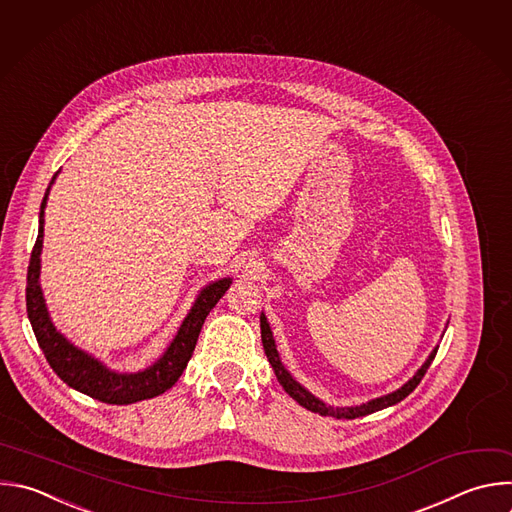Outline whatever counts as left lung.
Here are the masks:
<instances>
[{"label":"left lung","instance_id":"left-lung-1","mask_svg":"<svg viewBox=\"0 0 512 512\" xmlns=\"http://www.w3.org/2000/svg\"><path fill=\"white\" fill-rule=\"evenodd\" d=\"M261 321V342H263V350H265V356L279 380V384L283 386V390L303 408L319 414V416H331V418H337V420H354V418H360V416H368V414H374L378 410H384V408H390L398 402H402L406 396H410V392L416 390V386L422 382L426 370L430 368L436 352H438V346L430 352V356L426 358V362L418 368V372L404 384L400 386L398 390L386 394V396H380V398H374V400H368L366 404H358V406H329L325 404L323 400H319L317 396H313L307 388H303L291 374L289 370L283 366L281 358H279V352H277V346H275V339H273V331L269 327V321L265 317V313H261L259 317Z\"/></svg>","mask_w":512,"mask_h":512}]
</instances>
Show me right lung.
Listing matches in <instances>:
<instances>
[{
    "mask_svg": "<svg viewBox=\"0 0 512 512\" xmlns=\"http://www.w3.org/2000/svg\"><path fill=\"white\" fill-rule=\"evenodd\" d=\"M58 173L52 177L50 187L44 195L42 207H40V227H38V239L30 257L28 267V287H26V307H28V319L32 323V329L36 333L38 344L52 366V370L58 374L60 380H64L70 388L98 400L104 404H134L140 400H148L154 396L164 394L168 388H173L181 374L185 372L195 346L201 333V327L211 313V309L217 305V301L225 295V291L231 287L233 279L223 277L209 285H205L193 307L189 309L187 317L183 319L173 342L168 344L164 354L150 364L144 370L138 372H116L110 370L104 362L94 358L92 354L80 350L74 346L70 339L56 329L44 291L40 285V271H42V247H44V211L48 205L50 189L56 181Z\"/></svg>",
    "mask_w": 512,
    "mask_h": 512,
    "instance_id": "obj_1",
    "label": "right lung"
}]
</instances>
